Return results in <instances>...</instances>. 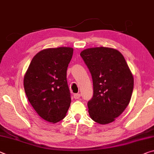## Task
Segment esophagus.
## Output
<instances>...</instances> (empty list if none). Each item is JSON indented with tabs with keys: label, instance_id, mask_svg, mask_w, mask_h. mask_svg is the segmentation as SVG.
<instances>
[{
	"label": "esophagus",
	"instance_id": "34e87169",
	"mask_svg": "<svg viewBox=\"0 0 154 154\" xmlns=\"http://www.w3.org/2000/svg\"><path fill=\"white\" fill-rule=\"evenodd\" d=\"M80 97H81V94H80V93H77V94H74V98L75 99H79Z\"/></svg>",
	"mask_w": 154,
	"mask_h": 154
}]
</instances>
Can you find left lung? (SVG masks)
I'll return each instance as SVG.
<instances>
[{
    "mask_svg": "<svg viewBox=\"0 0 154 154\" xmlns=\"http://www.w3.org/2000/svg\"><path fill=\"white\" fill-rule=\"evenodd\" d=\"M80 55L93 83V97L88 102L90 116L102 125L111 123L130 103L133 75L123 55L114 48H90Z\"/></svg>",
    "mask_w": 154,
    "mask_h": 154,
    "instance_id": "left-lung-1",
    "label": "left lung"
}]
</instances>
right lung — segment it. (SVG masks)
<instances>
[{"label":"right lung","instance_id":"obj_1","mask_svg":"<svg viewBox=\"0 0 154 154\" xmlns=\"http://www.w3.org/2000/svg\"><path fill=\"white\" fill-rule=\"evenodd\" d=\"M73 48H48L31 60L24 78L29 103L40 117L51 123L64 118L71 103L66 71Z\"/></svg>","mask_w":154,"mask_h":154}]
</instances>
